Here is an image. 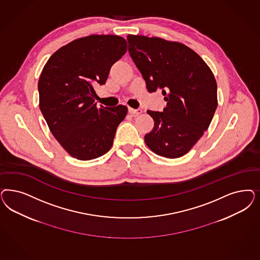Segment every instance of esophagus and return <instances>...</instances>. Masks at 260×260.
I'll use <instances>...</instances> for the list:
<instances>
[{"label":"esophagus","mask_w":260,"mask_h":260,"mask_svg":"<svg viewBox=\"0 0 260 260\" xmlns=\"http://www.w3.org/2000/svg\"><path fill=\"white\" fill-rule=\"evenodd\" d=\"M128 112L131 114V116L136 117V116L140 115L143 111H142V109H132V108H129V109H128Z\"/></svg>","instance_id":"34e87169"}]
</instances>
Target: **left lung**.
I'll return each mask as SVG.
<instances>
[{
	"instance_id": "8db88e82",
	"label": "left lung",
	"mask_w": 260,
	"mask_h": 260,
	"mask_svg": "<svg viewBox=\"0 0 260 260\" xmlns=\"http://www.w3.org/2000/svg\"><path fill=\"white\" fill-rule=\"evenodd\" d=\"M128 51L149 92L161 90L162 112L147 111L154 128L144 136L159 156L175 159L192 148L217 108V84L205 61L188 47L158 37L127 36Z\"/></svg>"
}]
</instances>
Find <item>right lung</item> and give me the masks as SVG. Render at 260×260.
<instances>
[{
    "label": "right lung",
    "mask_w": 260,
    "mask_h": 260,
    "mask_svg": "<svg viewBox=\"0 0 260 260\" xmlns=\"http://www.w3.org/2000/svg\"><path fill=\"white\" fill-rule=\"evenodd\" d=\"M126 50L120 36L90 35L60 48L43 68L39 107L53 137L74 158L95 159L113 145L127 107H98L93 85L105 84Z\"/></svg>",
    "instance_id": "1"
}]
</instances>
